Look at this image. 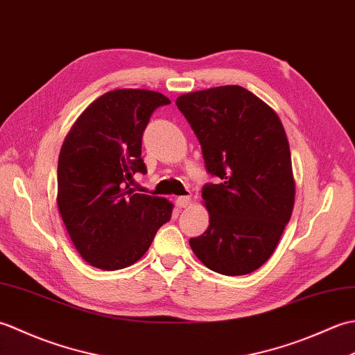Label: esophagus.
I'll return each mask as SVG.
<instances>
[{
  "instance_id": "1",
  "label": "esophagus",
  "mask_w": 355,
  "mask_h": 355,
  "mask_svg": "<svg viewBox=\"0 0 355 355\" xmlns=\"http://www.w3.org/2000/svg\"><path fill=\"white\" fill-rule=\"evenodd\" d=\"M175 205L180 209H184V207H189L191 206V197H178L175 200Z\"/></svg>"
}]
</instances>
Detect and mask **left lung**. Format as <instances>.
I'll return each mask as SVG.
<instances>
[{
    "label": "left lung",
    "mask_w": 355,
    "mask_h": 355,
    "mask_svg": "<svg viewBox=\"0 0 355 355\" xmlns=\"http://www.w3.org/2000/svg\"><path fill=\"white\" fill-rule=\"evenodd\" d=\"M177 107L197 134L206 169L209 227L189 241L210 270L248 275L276 250L296 195L288 139L276 111L239 85L182 94Z\"/></svg>",
    "instance_id": "obj_1"
}]
</instances>
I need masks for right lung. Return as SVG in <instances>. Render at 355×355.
I'll return each instance as SVG.
<instances>
[{
    "instance_id": "add662e5",
    "label": "right lung",
    "mask_w": 355,
    "mask_h": 355,
    "mask_svg": "<svg viewBox=\"0 0 355 355\" xmlns=\"http://www.w3.org/2000/svg\"><path fill=\"white\" fill-rule=\"evenodd\" d=\"M171 101L150 89L123 88L97 97L65 135L58 160V209L79 254L101 270L137 262L173 205L135 193L146 172L141 135L153 111Z\"/></svg>"
}]
</instances>
